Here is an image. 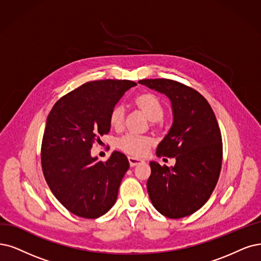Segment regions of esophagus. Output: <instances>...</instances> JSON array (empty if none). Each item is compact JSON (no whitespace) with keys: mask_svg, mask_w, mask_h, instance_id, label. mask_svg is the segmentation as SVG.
Listing matches in <instances>:
<instances>
[{"mask_svg":"<svg viewBox=\"0 0 261 261\" xmlns=\"http://www.w3.org/2000/svg\"><path fill=\"white\" fill-rule=\"evenodd\" d=\"M128 160H129V163L131 167H136L138 165H140V163H143L144 161L142 159H139V158H136V157H128Z\"/></svg>","mask_w":261,"mask_h":261,"instance_id":"esophagus-1","label":"esophagus"}]
</instances>
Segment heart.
<instances>
[{"label":"heart","instance_id":"obj_1","mask_svg":"<svg viewBox=\"0 0 261 261\" xmlns=\"http://www.w3.org/2000/svg\"><path fill=\"white\" fill-rule=\"evenodd\" d=\"M134 105L152 121L156 125L165 115V106L156 94L151 92H143L138 94L133 100ZM124 109L121 105H116L112 109L109 121L111 127L114 129H120L123 124ZM152 139L145 136H137V134H125L124 137L117 141V147L130 156L142 157L148 151L152 145Z\"/></svg>","mask_w":261,"mask_h":261}]
</instances>
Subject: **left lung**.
<instances>
[{
  "mask_svg": "<svg viewBox=\"0 0 261 261\" xmlns=\"http://www.w3.org/2000/svg\"><path fill=\"white\" fill-rule=\"evenodd\" d=\"M171 100L173 124L157 147L158 157L176 159L174 167L151 161L147 190L155 208L177 219L194 214L215 189L223 162V142L215 114L203 95L176 81L139 82Z\"/></svg>",
  "mask_w": 261,
  "mask_h": 261,
  "instance_id": "obj_1",
  "label": "left lung"
}]
</instances>
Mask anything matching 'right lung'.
I'll return each instance as SVG.
<instances>
[{
	"label": "right lung",
	"instance_id": "add662e5",
	"mask_svg": "<svg viewBox=\"0 0 261 261\" xmlns=\"http://www.w3.org/2000/svg\"><path fill=\"white\" fill-rule=\"evenodd\" d=\"M137 84L103 80L82 85L58 100L48 115L41 161L54 196L76 216L98 218L115 204L129 161L114 151L106 161L92 158L93 143L111 129L109 116Z\"/></svg>",
	"mask_w": 261,
	"mask_h": 261
}]
</instances>
